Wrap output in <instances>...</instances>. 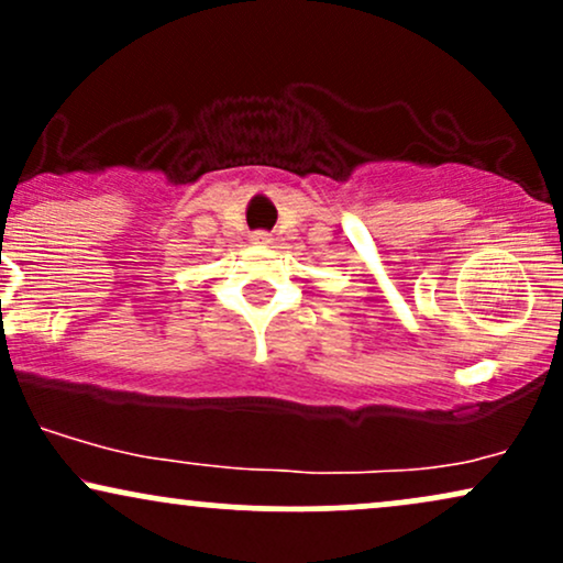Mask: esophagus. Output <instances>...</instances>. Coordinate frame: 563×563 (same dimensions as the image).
<instances>
[{
	"label": "esophagus",
	"mask_w": 563,
	"mask_h": 563,
	"mask_svg": "<svg viewBox=\"0 0 563 563\" xmlns=\"http://www.w3.org/2000/svg\"><path fill=\"white\" fill-rule=\"evenodd\" d=\"M251 243H254V245H269V243H273V235H269V232H254V235H251Z\"/></svg>",
	"instance_id": "esophagus-1"
}]
</instances>
